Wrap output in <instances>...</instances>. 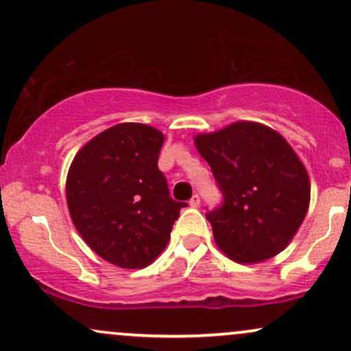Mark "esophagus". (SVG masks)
Here are the masks:
<instances>
[{"label":"esophagus","mask_w":351,"mask_h":351,"mask_svg":"<svg viewBox=\"0 0 351 351\" xmlns=\"http://www.w3.org/2000/svg\"><path fill=\"white\" fill-rule=\"evenodd\" d=\"M201 204V198L198 195H193V198L189 199V206H193V208H198Z\"/></svg>","instance_id":"obj_1"}]
</instances>
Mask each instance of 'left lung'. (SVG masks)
<instances>
[{"instance_id": "left-lung-1", "label": "left lung", "mask_w": 351, "mask_h": 351, "mask_svg": "<svg viewBox=\"0 0 351 351\" xmlns=\"http://www.w3.org/2000/svg\"><path fill=\"white\" fill-rule=\"evenodd\" d=\"M223 203L206 213L216 244L237 263H263L284 251L308 209L305 167L284 136L236 122L195 138Z\"/></svg>"}]
</instances>
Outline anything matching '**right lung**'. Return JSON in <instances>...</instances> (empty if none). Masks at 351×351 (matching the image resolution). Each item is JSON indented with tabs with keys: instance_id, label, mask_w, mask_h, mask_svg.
I'll return each instance as SVG.
<instances>
[{
	"instance_id": "1",
	"label": "right lung",
	"mask_w": 351,
	"mask_h": 351,
	"mask_svg": "<svg viewBox=\"0 0 351 351\" xmlns=\"http://www.w3.org/2000/svg\"><path fill=\"white\" fill-rule=\"evenodd\" d=\"M165 136L119 123L80 148L66 183L74 226L95 254L123 269L147 267L165 247L180 209L158 170Z\"/></svg>"
}]
</instances>
